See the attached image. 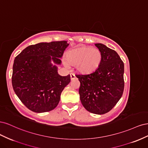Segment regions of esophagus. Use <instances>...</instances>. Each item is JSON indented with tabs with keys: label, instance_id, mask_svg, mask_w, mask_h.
I'll use <instances>...</instances> for the list:
<instances>
[{
	"label": "esophagus",
	"instance_id": "obj_1",
	"mask_svg": "<svg viewBox=\"0 0 148 148\" xmlns=\"http://www.w3.org/2000/svg\"><path fill=\"white\" fill-rule=\"evenodd\" d=\"M70 78H71V80H73V79H75V78H76V77H75V75L73 74V73H70Z\"/></svg>",
	"mask_w": 148,
	"mask_h": 148
}]
</instances>
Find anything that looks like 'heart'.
<instances>
[{"label":"heart","instance_id":"1","mask_svg":"<svg viewBox=\"0 0 148 148\" xmlns=\"http://www.w3.org/2000/svg\"><path fill=\"white\" fill-rule=\"evenodd\" d=\"M65 65L75 66L76 69L83 74L90 73L100 66L102 54L99 49L89 46H82L70 50L66 53Z\"/></svg>","mask_w":148,"mask_h":148}]
</instances>
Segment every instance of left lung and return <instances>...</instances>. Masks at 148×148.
I'll return each mask as SVG.
<instances>
[{"mask_svg": "<svg viewBox=\"0 0 148 148\" xmlns=\"http://www.w3.org/2000/svg\"><path fill=\"white\" fill-rule=\"evenodd\" d=\"M102 54L96 70L86 75H76L80 82L82 104L88 111L104 114L116 105L124 89V64L118 53L101 43L95 44Z\"/></svg>", "mask_w": 148, "mask_h": 148, "instance_id": "left-lung-1", "label": "left lung"}]
</instances>
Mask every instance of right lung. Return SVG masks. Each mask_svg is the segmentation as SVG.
Returning a JSON list of instances; mask_svg holds the SVG:
<instances>
[{
  "label": "right lung",
  "instance_id": "1",
  "mask_svg": "<svg viewBox=\"0 0 148 148\" xmlns=\"http://www.w3.org/2000/svg\"><path fill=\"white\" fill-rule=\"evenodd\" d=\"M67 41L40 42L26 47L15 59L12 86L22 103L37 113L49 112L59 104L60 95L70 82V75L62 77L57 67L61 64Z\"/></svg>",
  "mask_w": 148,
  "mask_h": 148
}]
</instances>
